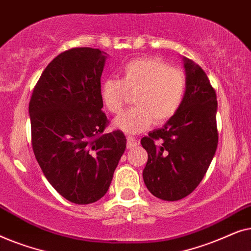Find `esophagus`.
Segmentation results:
<instances>
[{
  "mask_svg": "<svg viewBox=\"0 0 251 251\" xmlns=\"http://www.w3.org/2000/svg\"><path fill=\"white\" fill-rule=\"evenodd\" d=\"M137 144H138V142H137L133 137L131 136L126 137V147H128V149H133V147L137 146Z\"/></svg>",
  "mask_w": 251,
  "mask_h": 251,
  "instance_id": "esophagus-1",
  "label": "esophagus"
}]
</instances>
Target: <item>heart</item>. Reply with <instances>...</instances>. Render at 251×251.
I'll use <instances>...</instances> for the list:
<instances>
[{"label": "heart", "mask_w": 251, "mask_h": 251, "mask_svg": "<svg viewBox=\"0 0 251 251\" xmlns=\"http://www.w3.org/2000/svg\"><path fill=\"white\" fill-rule=\"evenodd\" d=\"M129 94H135V107L114 120V126L126 133H138L153 122H167L178 112L186 94L184 72L170 67L160 58H138L122 67L121 80L106 78L100 97L106 109L119 114Z\"/></svg>", "instance_id": "obj_1"}]
</instances>
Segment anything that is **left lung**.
I'll list each match as a JSON object with an SVG mask.
<instances>
[{
    "label": "left lung",
    "instance_id": "1",
    "mask_svg": "<svg viewBox=\"0 0 251 251\" xmlns=\"http://www.w3.org/2000/svg\"><path fill=\"white\" fill-rule=\"evenodd\" d=\"M186 94L180 108L162 128L140 140L149 154L144 183L154 197L180 200L204 177L218 144L217 97L204 71L183 58Z\"/></svg>",
    "mask_w": 251,
    "mask_h": 251
}]
</instances>
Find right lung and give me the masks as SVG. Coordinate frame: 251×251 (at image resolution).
<instances>
[{"label":"right lung","mask_w":251,"mask_h":251,"mask_svg":"<svg viewBox=\"0 0 251 251\" xmlns=\"http://www.w3.org/2000/svg\"><path fill=\"white\" fill-rule=\"evenodd\" d=\"M106 58L92 48L64 51L43 71L29 101L34 155L54 190L76 204L104 197L126 146L122 131L105 132Z\"/></svg>","instance_id":"1"}]
</instances>
